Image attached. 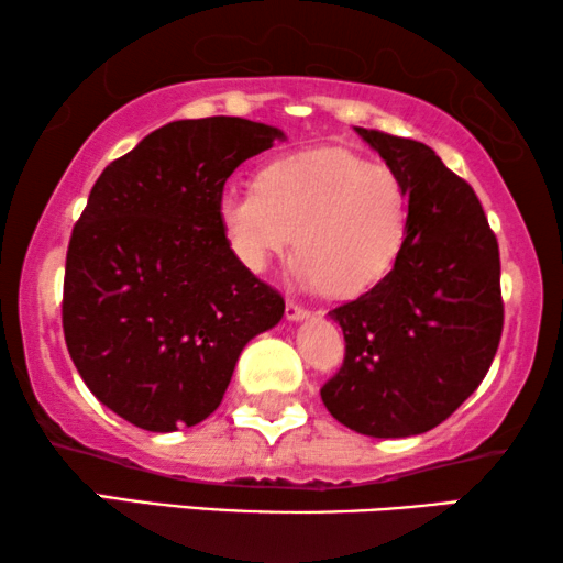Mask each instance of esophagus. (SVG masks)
Wrapping results in <instances>:
<instances>
[{"instance_id":"obj_1","label":"esophagus","mask_w":563,"mask_h":563,"mask_svg":"<svg viewBox=\"0 0 563 563\" xmlns=\"http://www.w3.org/2000/svg\"><path fill=\"white\" fill-rule=\"evenodd\" d=\"M284 314H287V320L299 322V320H305L310 312H307L302 305H297L295 299H287V305H284Z\"/></svg>"}]
</instances>
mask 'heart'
<instances>
[{
  "mask_svg": "<svg viewBox=\"0 0 563 563\" xmlns=\"http://www.w3.org/2000/svg\"><path fill=\"white\" fill-rule=\"evenodd\" d=\"M218 214L249 272L264 274L297 243L302 253L291 272L305 289L356 297L395 266L410 225V189L395 166L322 145L266 161L256 187L222 191Z\"/></svg>",
  "mask_w": 563,
  "mask_h": 563,
  "instance_id": "heart-1",
  "label": "heart"
}]
</instances>
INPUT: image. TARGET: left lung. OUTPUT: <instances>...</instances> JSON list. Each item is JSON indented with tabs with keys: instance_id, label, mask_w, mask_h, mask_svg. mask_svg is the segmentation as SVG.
<instances>
[{
	"instance_id": "1",
	"label": "left lung",
	"mask_w": 563,
	"mask_h": 563,
	"mask_svg": "<svg viewBox=\"0 0 563 563\" xmlns=\"http://www.w3.org/2000/svg\"><path fill=\"white\" fill-rule=\"evenodd\" d=\"M410 189V225L384 279L328 314L343 328L328 412L372 438L441 426L474 395L503 335L499 249L474 189L426 143L356 128Z\"/></svg>"
}]
</instances>
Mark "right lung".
<instances>
[{
  "mask_svg": "<svg viewBox=\"0 0 563 563\" xmlns=\"http://www.w3.org/2000/svg\"><path fill=\"white\" fill-rule=\"evenodd\" d=\"M284 141L243 118L176 120L112 161L66 253L64 335L91 395L153 433L218 410L238 356L284 299L238 264L220 225L228 176Z\"/></svg>",
  "mask_w": 563,
  "mask_h": 563,
  "instance_id": "right-lung-1",
  "label": "right lung"
}]
</instances>
